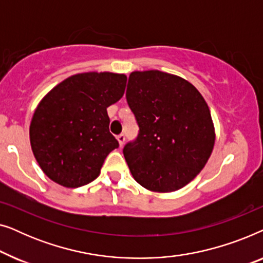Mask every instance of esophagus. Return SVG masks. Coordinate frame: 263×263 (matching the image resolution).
<instances>
[{
	"label": "esophagus",
	"mask_w": 263,
	"mask_h": 263,
	"mask_svg": "<svg viewBox=\"0 0 263 263\" xmlns=\"http://www.w3.org/2000/svg\"><path fill=\"white\" fill-rule=\"evenodd\" d=\"M117 141H118V143H120V147H123L124 141H125V136L123 134L118 135L117 136Z\"/></svg>",
	"instance_id": "esophagus-1"
}]
</instances>
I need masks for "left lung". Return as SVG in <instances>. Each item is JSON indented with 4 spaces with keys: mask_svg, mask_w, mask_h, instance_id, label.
<instances>
[{
    "mask_svg": "<svg viewBox=\"0 0 263 263\" xmlns=\"http://www.w3.org/2000/svg\"><path fill=\"white\" fill-rule=\"evenodd\" d=\"M127 102L140 127L123 154L133 177L153 193H172L193 181L210 159L215 129L194 85L160 70L129 75Z\"/></svg>",
    "mask_w": 263,
    "mask_h": 263,
    "instance_id": "8db88e82",
    "label": "left lung"
}]
</instances>
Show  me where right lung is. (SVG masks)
I'll use <instances>...</instances> for the list:
<instances>
[{
    "label": "right lung",
    "instance_id": "obj_1",
    "mask_svg": "<svg viewBox=\"0 0 263 263\" xmlns=\"http://www.w3.org/2000/svg\"><path fill=\"white\" fill-rule=\"evenodd\" d=\"M127 75H71L43 97L30 124V142L42 171L57 184L78 188L98 177L118 147L106 109L124 95Z\"/></svg>",
    "mask_w": 263,
    "mask_h": 263
}]
</instances>
